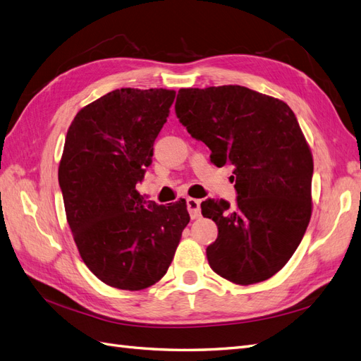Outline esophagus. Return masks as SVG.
<instances>
[{
  "instance_id": "34e87169",
  "label": "esophagus",
  "mask_w": 361,
  "mask_h": 361,
  "mask_svg": "<svg viewBox=\"0 0 361 361\" xmlns=\"http://www.w3.org/2000/svg\"><path fill=\"white\" fill-rule=\"evenodd\" d=\"M187 207H188V212H190V216L192 218V220H195V218L200 216V200L188 197L187 199Z\"/></svg>"
}]
</instances>
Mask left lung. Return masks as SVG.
<instances>
[{
    "label": "left lung",
    "instance_id": "left-lung-1",
    "mask_svg": "<svg viewBox=\"0 0 361 361\" xmlns=\"http://www.w3.org/2000/svg\"><path fill=\"white\" fill-rule=\"evenodd\" d=\"M174 110L216 167L233 166L236 206L209 199L218 227L206 248L218 276L235 285L268 280L288 264L312 216L313 157L288 104L243 85L180 89Z\"/></svg>",
    "mask_w": 361,
    "mask_h": 361
}]
</instances>
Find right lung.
<instances>
[{
    "label": "right lung",
    "instance_id": "add662e5",
    "mask_svg": "<svg viewBox=\"0 0 361 361\" xmlns=\"http://www.w3.org/2000/svg\"><path fill=\"white\" fill-rule=\"evenodd\" d=\"M174 96L117 89L81 108L68 129L59 166L64 211L82 262L111 288L155 285L190 223L185 199L146 203L135 190Z\"/></svg>",
    "mask_w": 361,
    "mask_h": 361
}]
</instances>
